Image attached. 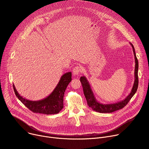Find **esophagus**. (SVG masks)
I'll list each match as a JSON object with an SVG mask.
<instances>
[{
    "mask_svg": "<svg viewBox=\"0 0 149 149\" xmlns=\"http://www.w3.org/2000/svg\"><path fill=\"white\" fill-rule=\"evenodd\" d=\"M83 71V68L81 66H76L72 70L73 74L74 75H79Z\"/></svg>",
    "mask_w": 149,
    "mask_h": 149,
    "instance_id": "34e87169",
    "label": "esophagus"
}]
</instances>
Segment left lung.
Wrapping results in <instances>:
<instances>
[{"mask_svg":"<svg viewBox=\"0 0 149 149\" xmlns=\"http://www.w3.org/2000/svg\"><path fill=\"white\" fill-rule=\"evenodd\" d=\"M130 45L132 47L133 51H134V57L135 60V81L133 86L132 89L131 90L130 93L128 96L124 100L119 101L113 104H103L101 103L96 100L94 93H93L91 85L87 80L86 78L84 76L80 77V81L81 83L84 92V94L86 97V99L87 100V103L88 106L91 107L93 111H95L97 112L100 113H112L116 111L120 110V109L123 108L124 106H126V104L129 103V101L134 95L136 93L138 86V61L136 56V53L135 51V48L134 46L132 43Z\"/></svg>","mask_w":149,"mask_h":149,"instance_id":"1","label":"left lung"}]
</instances>
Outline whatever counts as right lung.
<instances>
[{
	"instance_id": "obj_1",
	"label": "right lung",
	"mask_w": 149,
	"mask_h": 149,
	"mask_svg": "<svg viewBox=\"0 0 149 149\" xmlns=\"http://www.w3.org/2000/svg\"><path fill=\"white\" fill-rule=\"evenodd\" d=\"M72 80V72L63 75L57 86L51 94L45 98L38 101H31L20 96L13 84L15 95L21 102L34 113L46 115L57 114L63 107V97L69 83Z\"/></svg>"
}]
</instances>
